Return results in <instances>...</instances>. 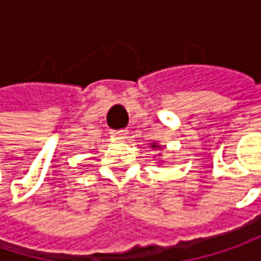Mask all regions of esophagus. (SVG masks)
Wrapping results in <instances>:
<instances>
[{
  "label": "esophagus",
  "instance_id": "esophagus-1",
  "mask_svg": "<svg viewBox=\"0 0 261 261\" xmlns=\"http://www.w3.org/2000/svg\"><path fill=\"white\" fill-rule=\"evenodd\" d=\"M118 136H122V137H124V136H127V130H119Z\"/></svg>",
  "mask_w": 261,
  "mask_h": 261
}]
</instances>
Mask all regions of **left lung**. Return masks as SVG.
Returning a JSON list of instances; mask_svg holds the SVG:
<instances>
[{"label":"left lung","mask_w":261,"mask_h":261,"mask_svg":"<svg viewBox=\"0 0 261 261\" xmlns=\"http://www.w3.org/2000/svg\"><path fill=\"white\" fill-rule=\"evenodd\" d=\"M161 146L158 144V143H152V149H159Z\"/></svg>","instance_id":"8db88e82"}]
</instances>
